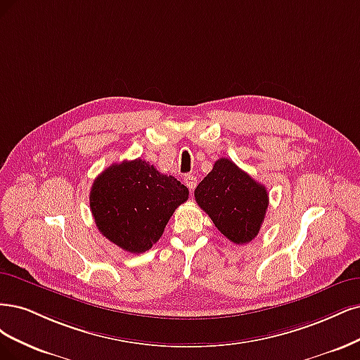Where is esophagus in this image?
Instances as JSON below:
<instances>
[{
  "label": "esophagus",
  "mask_w": 360,
  "mask_h": 360,
  "mask_svg": "<svg viewBox=\"0 0 360 360\" xmlns=\"http://www.w3.org/2000/svg\"><path fill=\"white\" fill-rule=\"evenodd\" d=\"M184 184L187 185L190 191H193L195 188V185H197V178L194 175H185L184 176Z\"/></svg>",
  "instance_id": "1"
}]
</instances>
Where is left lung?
<instances>
[{
    "mask_svg": "<svg viewBox=\"0 0 360 360\" xmlns=\"http://www.w3.org/2000/svg\"><path fill=\"white\" fill-rule=\"evenodd\" d=\"M194 197L215 227L238 245L257 236L269 205L263 185L229 158L215 161L212 170L197 185Z\"/></svg>",
    "mask_w": 360,
    "mask_h": 360,
    "instance_id": "8db88e82",
    "label": "left lung"
}]
</instances>
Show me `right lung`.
Instances as JSON below:
<instances>
[{
	"instance_id": "1",
	"label": "right lung",
	"mask_w": 360,
	"mask_h": 360,
	"mask_svg": "<svg viewBox=\"0 0 360 360\" xmlns=\"http://www.w3.org/2000/svg\"><path fill=\"white\" fill-rule=\"evenodd\" d=\"M187 199L188 188L178 179L136 158L100 173L91 187L89 206L103 236L139 254L161 238L173 212Z\"/></svg>"
}]
</instances>
